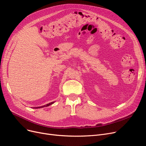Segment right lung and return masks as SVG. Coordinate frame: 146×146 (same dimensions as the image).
Returning a JSON list of instances; mask_svg holds the SVG:
<instances>
[{
  "instance_id": "obj_1",
  "label": "right lung",
  "mask_w": 146,
  "mask_h": 146,
  "mask_svg": "<svg viewBox=\"0 0 146 146\" xmlns=\"http://www.w3.org/2000/svg\"><path fill=\"white\" fill-rule=\"evenodd\" d=\"M54 102H51V103H49V104H46V105H45V106H41V107H35V109H37V108H42V107H47V106H50V105H51V104H54Z\"/></svg>"
}]
</instances>
